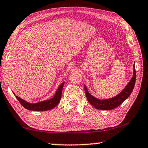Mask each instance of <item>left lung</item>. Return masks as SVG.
<instances>
[{
    "label": "left lung",
    "mask_w": 148,
    "mask_h": 148,
    "mask_svg": "<svg viewBox=\"0 0 148 148\" xmlns=\"http://www.w3.org/2000/svg\"><path fill=\"white\" fill-rule=\"evenodd\" d=\"M136 78V73L135 66H134V75L131 80L129 82L126 86L123 89L120 94L116 96L115 97L109 99H105V100H99L96 98L95 97L92 96L89 92H88L87 88L84 85V90L86 96L88 99V102L92 104L94 108L98 110H112L115 108L118 107L121 103L126 100L130 95L133 91V89L135 86Z\"/></svg>",
    "instance_id": "left-lung-1"
}]
</instances>
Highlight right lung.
<instances>
[{
  "mask_svg": "<svg viewBox=\"0 0 148 148\" xmlns=\"http://www.w3.org/2000/svg\"><path fill=\"white\" fill-rule=\"evenodd\" d=\"M64 84V82H62L60 85V86L58 87V89H57L56 93H55L53 98H52L51 99H49V100L42 101V102L31 103L26 102L25 100L20 98L18 96H16V98H17V100L19 101V102L21 103V104L27 110H32V111H46V110H51L52 108H54L55 106H56L59 103V102H60ZM13 94H14V92H13Z\"/></svg>",
  "mask_w": 148,
  "mask_h": 148,
  "instance_id": "obj_1",
  "label": "right lung"
}]
</instances>
